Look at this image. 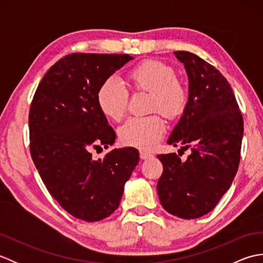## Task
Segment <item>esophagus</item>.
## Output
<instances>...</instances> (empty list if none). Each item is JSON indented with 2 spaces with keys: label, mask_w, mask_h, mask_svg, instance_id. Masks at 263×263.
<instances>
[{
  "label": "esophagus",
  "mask_w": 263,
  "mask_h": 263,
  "mask_svg": "<svg viewBox=\"0 0 263 263\" xmlns=\"http://www.w3.org/2000/svg\"><path fill=\"white\" fill-rule=\"evenodd\" d=\"M153 157H154V156H153L152 154L146 153V152H140V158H141V159H143V160L150 159V158H153Z\"/></svg>",
  "instance_id": "1"
}]
</instances>
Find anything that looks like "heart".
Instances as JSON below:
<instances>
[{"instance_id":"obj_1","label":"heart","mask_w":263,"mask_h":263,"mask_svg":"<svg viewBox=\"0 0 263 263\" xmlns=\"http://www.w3.org/2000/svg\"><path fill=\"white\" fill-rule=\"evenodd\" d=\"M128 79L136 90L153 93V109H160L168 117L180 115L185 108L187 93L182 82L175 79L172 66L156 60H147L128 72ZM97 105L100 111L113 121L121 120L126 113L128 92L115 77H108L99 86ZM166 132V122L155 114L147 117H130L119 128L123 144L142 150H152Z\"/></svg>"}]
</instances>
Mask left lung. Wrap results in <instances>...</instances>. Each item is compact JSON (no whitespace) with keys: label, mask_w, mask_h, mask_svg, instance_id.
I'll return each instance as SVG.
<instances>
[{"label":"left lung","mask_w":263,"mask_h":263,"mask_svg":"<svg viewBox=\"0 0 263 263\" xmlns=\"http://www.w3.org/2000/svg\"><path fill=\"white\" fill-rule=\"evenodd\" d=\"M184 64L189 98L167 143L183 144L191 155H158L164 166L157 192L164 209L183 219L208 214L231 187L243 139V117L230 83L219 71L197 55L174 52Z\"/></svg>","instance_id":"1"}]
</instances>
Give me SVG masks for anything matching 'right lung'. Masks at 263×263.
I'll return each mask as SVG.
<instances>
[{
  "label": "right lung",
  "instance_id": "right-lung-1",
  "mask_svg": "<svg viewBox=\"0 0 263 263\" xmlns=\"http://www.w3.org/2000/svg\"><path fill=\"white\" fill-rule=\"evenodd\" d=\"M127 54L74 53L44 76L29 111L30 153L48 192L64 210L99 221L119 208L139 152L113 149L102 159L90 150L115 142L96 95L105 79L128 61Z\"/></svg>",
  "mask_w": 263,
  "mask_h": 263
}]
</instances>
